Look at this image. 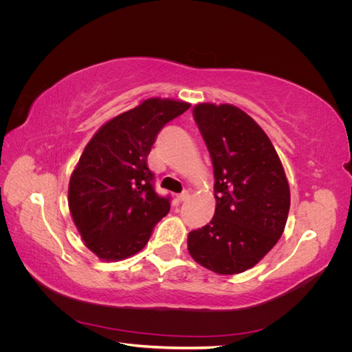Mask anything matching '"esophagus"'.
I'll return each instance as SVG.
<instances>
[{"mask_svg": "<svg viewBox=\"0 0 352 352\" xmlns=\"http://www.w3.org/2000/svg\"><path fill=\"white\" fill-rule=\"evenodd\" d=\"M189 192H188V190H184V192L182 194H179L177 195V201H180V202H185V201H188L189 199Z\"/></svg>", "mask_w": 352, "mask_h": 352, "instance_id": "34e87169", "label": "esophagus"}]
</instances>
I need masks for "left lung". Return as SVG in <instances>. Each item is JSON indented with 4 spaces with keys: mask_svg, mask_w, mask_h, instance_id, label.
I'll return each mask as SVG.
<instances>
[{
    "mask_svg": "<svg viewBox=\"0 0 352 352\" xmlns=\"http://www.w3.org/2000/svg\"><path fill=\"white\" fill-rule=\"evenodd\" d=\"M214 170L216 210L189 232L188 251L219 274L254 267L285 230L291 192L280 158L251 116L232 104L199 102L192 110Z\"/></svg>",
    "mask_w": 352,
    "mask_h": 352,
    "instance_id": "left-lung-1",
    "label": "left lung"
}]
</instances>
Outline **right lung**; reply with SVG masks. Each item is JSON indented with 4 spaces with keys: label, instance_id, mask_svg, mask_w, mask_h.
Wrapping results in <instances>:
<instances>
[{
    "label": "right lung",
    "instance_id": "obj_1",
    "mask_svg": "<svg viewBox=\"0 0 352 352\" xmlns=\"http://www.w3.org/2000/svg\"><path fill=\"white\" fill-rule=\"evenodd\" d=\"M190 107L186 101L146 98L105 122L91 138L69 182L74 226L100 260L140 252L170 210L153 188L146 157L162 127Z\"/></svg>",
    "mask_w": 352,
    "mask_h": 352
}]
</instances>
